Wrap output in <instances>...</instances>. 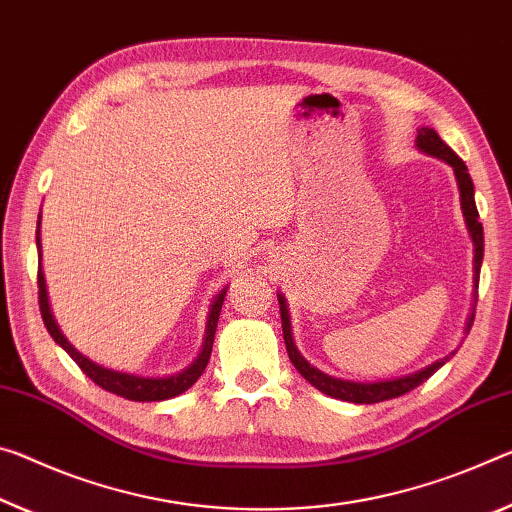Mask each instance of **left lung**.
<instances>
[{
    "instance_id": "obj_1",
    "label": "left lung",
    "mask_w": 512,
    "mask_h": 512,
    "mask_svg": "<svg viewBox=\"0 0 512 512\" xmlns=\"http://www.w3.org/2000/svg\"><path fill=\"white\" fill-rule=\"evenodd\" d=\"M417 148L421 152L431 154V157H437L446 161L453 168V175H456L458 182V191H460V207H462V216H465L467 230L472 234L474 241V287L478 289V275H481V262H483V225L478 221V209L474 202V182L467 173L465 161H462L456 152H453L449 145H446L440 136H437L435 129L431 127H421L417 132ZM278 303H280V316H282V335H285V344H287V353L289 360L294 362V367L298 369L300 376H303L307 383L314 385L319 392L332 396V399H342L348 403H380L387 399H396V396L408 394L410 389L419 387L424 380H428L433 373L442 367V364L449 362L451 355L437 360L433 364H428L421 371L408 373V376L394 378V380H378V383H353V380H342V378H332L328 373L319 371L312 367L303 355L298 353V348L294 344V335H291V323H289V310H287V300L282 294H278ZM474 323V312L467 321V332L472 330Z\"/></svg>"
}]
</instances>
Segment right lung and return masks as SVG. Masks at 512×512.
Wrapping results in <instances>:
<instances>
[{
    "mask_svg": "<svg viewBox=\"0 0 512 512\" xmlns=\"http://www.w3.org/2000/svg\"><path fill=\"white\" fill-rule=\"evenodd\" d=\"M36 243L40 248V221H38V230H36ZM225 294H227V287L221 291V294H216V298H214L212 310H209V316H207L205 342H202L198 358L193 360L189 367L182 369L180 373H173V376L143 378V376H134V373L113 371V369L102 367V364H95L93 360H88L86 355H81L77 348L72 346L66 337H63V332L59 330V326H56V321L52 316L50 300H47L43 269L38 266V303H40V314H43L47 332H50L54 342L59 344L63 351H66L70 358L79 364V369L84 371L95 385H100L102 389H107V392L123 396V399H129V401H166V399H173V396H180L193 383H196V380L202 376V371H205V367H207L209 355H212L216 323H218V316H221Z\"/></svg>",
    "mask_w": 512,
    "mask_h": 512,
    "instance_id": "1",
    "label": "right lung"
}]
</instances>
